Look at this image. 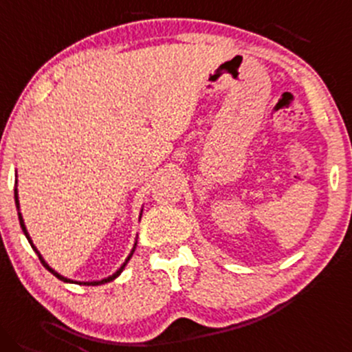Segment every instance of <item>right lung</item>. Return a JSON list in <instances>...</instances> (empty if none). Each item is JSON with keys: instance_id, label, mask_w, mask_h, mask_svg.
Segmentation results:
<instances>
[{"instance_id": "obj_1", "label": "right lung", "mask_w": 352, "mask_h": 352, "mask_svg": "<svg viewBox=\"0 0 352 352\" xmlns=\"http://www.w3.org/2000/svg\"><path fill=\"white\" fill-rule=\"evenodd\" d=\"M14 183H16V186H18V175H16V181H14ZM16 186H14V203H16V209H18V219H19V226H21L23 232H25V236H26L28 243L31 244V248H33V251L36 252V254H38L39 261H41L43 266H45L46 270H48V271L51 272V274H54V276H56L58 279H61V281H65V283H78V284H85V286H100V284H104V283H109V281H113V279H116L118 276H120L121 272H123V270H124V267H126V264H128L129 259H131V256H133L134 250H136V244H138V241H134V246H133V250H131V252H129V256H128V258L124 259V263L121 264V266H120V270H118L116 272H113V274H111V276H108V278H104V279H100V281H73V279H68V278H65V276H61V274H59L58 271H54L53 267H51L50 264L46 263L45 259H43L41 252L38 251V248L34 246V244H33V241H31V236H30V232H28V229H26V226H25V219H23V214H21V211H19V199H18V188H16ZM141 214H143V209H141ZM141 214H140V219H141Z\"/></svg>"}]
</instances>
